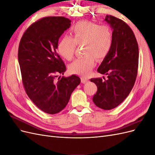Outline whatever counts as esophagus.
Returning <instances> with one entry per match:
<instances>
[{"label": "esophagus", "mask_w": 155, "mask_h": 155, "mask_svg": "<svg viewBox=\"0 0 155 155\" xmlns=\"http://www.w3.org/2000/svg\"><path fill=\"white\" fill-rule=\"evenodd\" d=\"M81 82H82V83H86L87 82H88V79H87V78H83V77H82V78H81Z\"/></svg>", "instance_id": "obj_1"}]
</instances>
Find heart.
<instances>
[{
    "mask_svg": "<svg viewBox=\"0 0 155 155\" xmlns=\"http://www.w3.org/2000/svg\"><path fill=\"white\" fill-rule=\"evenodd\" d=\"M112 31L107 25H98L90 21H80L70 30V37L64 36L58 44V51L68 61L74 58L76 46H83V57L70 65L73 74L87 76L96 64L109 53L112 44Z\"/></svg>",
    "mask_w": 155,
    "mask_h": 155,
    "instance_id": "obj_1",
    "label": "heart"
}]
</instances>
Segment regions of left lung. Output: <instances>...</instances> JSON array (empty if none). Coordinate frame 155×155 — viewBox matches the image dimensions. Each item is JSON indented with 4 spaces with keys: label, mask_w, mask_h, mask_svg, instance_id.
Instances as JSON below:
<instances>
[{
    "label": "left lung",
    "mask_w": 155,
    "mask_h": 155,
    "mask_svg": "<svg viewBox=\"0 0 155 155\" xmlns=\"http://www.w3.org/2000/svg\"><path fill=\"white\" fill-rule=\"evenodd\" d=\"M105 21L110 25L112 44L97 72L107 75L104 81L92 78L97 88L93 101L99 108L110 110L118 106L127 97L134 85L138 67L139 51L133 30L120 18L107 15Z\"/></svg>",
    "instance_id": "8db88e82"
}]
</instances>
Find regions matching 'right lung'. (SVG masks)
Masks as SVG:
<instances>
[{
    "label": "right lung",
    "mask_w": 155,
    "mask_h": 155,
    "mask_svg": "<svg viewBox=\"0 0 155 155\" xmlns=\"http://www.w3.org/2000/svg\"><path fill=\"white\" fill-rule=\"evenodd\" d=\"M71 21L64 17H46L28 28L21 39L18 60L25 91L43 112L54 114L67 106L81 82L76 75L64 78L66 66L57 52L59 37Z\"/></svg>",
    "instance_id": "obj_1"
}]
</instances>
